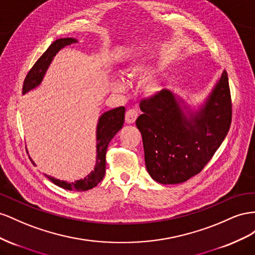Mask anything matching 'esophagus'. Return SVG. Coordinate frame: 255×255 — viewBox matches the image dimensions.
<instances>
[{
  "instance_id": "esophagus-1",
  "label": "esophagus",
  "mask_w": 255,
  "mask_h": 255,
  "mask_svg": "<svg viewBox=\"0 0 255 255\" xmlns=\"http://www.w3.org/2000/svg\"><path fill=\"white\" fill-rule=\"evenodd\" d=\"M137 115H139V113H137L136 110H134V109H130V110H128L126 112V116H125V121L127 124H133L137 118Z\"/></svg>"
}]
</instances>
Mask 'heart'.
Returning a JSON list of instances; mask_svg holds the SVG:
<instances>
[{
	"mask_svg": "<svg viewBox=\"0 0 255 255\" xmlns=\"http://www.w3.org/2000/svg\"><path fill=\"white\" fill-rule=\"evenodd\" d=\"M152 63H154V55L140 54L134 56L133 59L130 60L123 68V75L129 81H134V80L141 79L150 70ZM114 87L116 91L122 92L125 90V83L123 80H116L114 83ZM145 91L150 95L158 93L160 91V81L157 79H151L145 84Z\"/></svg>",
	"mask_w": 255,
	"mask_h": 255,
	"instance_id": "obj_1",
	"label": "heart"
}]
</instances>
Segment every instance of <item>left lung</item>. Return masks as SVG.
Listing matches in <instances>:
<instances>
[{"label": "left lung", "instance_id": "1", "mask_svg": "<svg viewBox=\"0 0 255 255\" xmlns=\"http://www.w3.org/2000/svg\"><path fill=\"white\" fill-rule=\"evenodd\" d=\"M135 121L143 140L145 165L159 184H180L199 174L227 136L232 104L223 71L198 110L170 90L141 101Z\"/></svg>", "mask_w": 255, "mask_h": 255}]
</instances>
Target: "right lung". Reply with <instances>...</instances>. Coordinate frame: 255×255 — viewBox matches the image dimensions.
Masks as SVG:
<instances>
[{
	"label": "right lung",
	"instance_id": "obj_1",
	"mask_svg": "<svg viewBox=\"0 0 255 255\" xmlns=\"http://www.w3.org/2000/svg\"><path fill=\"white\" fill-rule=\"evenodd\" d=\"M76 42H78L76 38L68 37L56 39L54 42L51 43L46 52L39 57L38 61L34 64L32 69L28 71L23 83V94L36 89V87L42 82V79L45 77L51 62L53 61L54 56L60 50ZM125 108L119 107L112 109L110 111L105 112L104 114H101L99 118L96 129V163L95 168H94V170L89 174V175H86L82 179L76 180L74 183L60 180L52 176H49L47 174H45V176L49 178V180L52 181L54 185L59 186L63 189H66V190L86 191L94 187H96L105 177L106 152L108 145L113 139L114 135L122 129L124 125V121H125Z\"/></svg>",
	"mask_w": 255,
	"mask_h": 255
}]
</instances>
